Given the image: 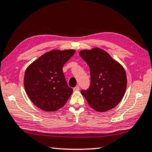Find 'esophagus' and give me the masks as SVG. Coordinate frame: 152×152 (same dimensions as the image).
<instances>
[{"label": "esophagus", "mask_w": 152, "mask_h": 152, "mask_svg": "<svg viewBox=\"0 0 152 152\" xmlns=\"http://www.w3.org/2000/svg\"><path fill=\"white\" fill-rule=\"evenodd\" d=\"M73 90H74V91H79V90H80V87H79V86H75V87H74V88H73Z\"/></svg>", "instance_id": "34e87169"}]
</instances>
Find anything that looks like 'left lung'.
Listing matches in <instances>:
<instances>
[{"label":"left lung","mask_w":152,"mask_h":152,"mask_svg":"<svg viewBox=\"0 0 152 152\" xmlns=\"http://www.w3.org/2000/svg\"><path fill=\"white\" fill-rule=\"evenodd\" d=\"M80 57L90 68L91 85L81 93L97 112L112 110L120 102L126 89V72L118 62L99 48L83 50Z\"/></svg>","instance_id":"left-lung-1"}]
</instances>
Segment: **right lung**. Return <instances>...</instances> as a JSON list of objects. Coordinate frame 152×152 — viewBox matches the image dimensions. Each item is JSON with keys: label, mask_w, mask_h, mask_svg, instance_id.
<instances>
[{"label": "right lung", "mask_w": 152, "mask_h": 152, "mask_svg": "<svg viewBox=\"0 0 152 152\" xmlns=\"http://www.w3.org/2000/svg\"><path fill=\"white\" fill-rule=\"evenodd\" d=\"M76 50H52L40 56L26 69L23 85L36 106L55 112L66 104L73 92L65 78L63 66Z\"/></svg>", "instance_id": "obj_1"}]
</instances>
